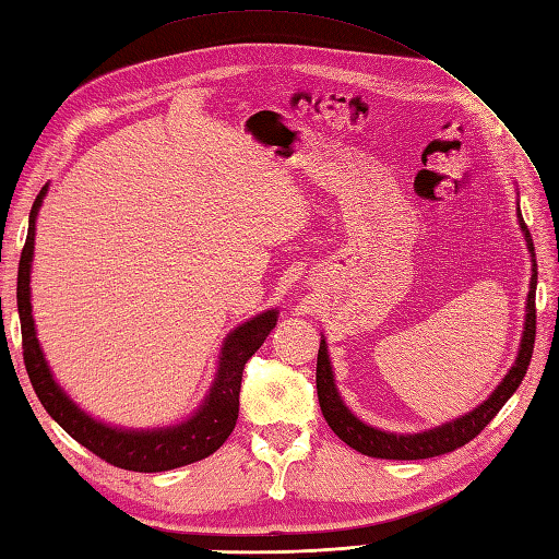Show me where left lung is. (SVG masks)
<instances>
[{
    "label": "left lung",
    "mask_w": 559,
    "mask_h": 559,
    "mask_svg": "<svg viewBox=\"0 0 559 559\" xmlns=\"http://www.w3.org/2000/svg\"><path fill=\"white\" fill-rule=\"evenodd\" d=\"M519 225L526 237V247L531 251L533 261V276H531V290L526 298V324H523V336L519 346V356L509 368L504 380L499 382L497 390L491 395L477 404L473 412L463 414L453 421H445L436 429L421 431V433H390L380 431L376 426H368L360 421L356 414L346 407L342 395L334 385V370L330 352H326V342H320V352H317V397H320V407L330 429L342 439L346 445H352L354 451L382 457V461H421V457H436L443 453H451L455 448L469 443L475 436L485 429V426L497 417L499 409L504 407L507 400L519 390L523 376H526L533 344H535V286H538V264H535V247L526 223H523L519 211Z\"/></svg>",
    "instance_id": "1"
}]
</instances>
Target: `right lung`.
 <instances>
[{"label": "right lung", "mask_w": 559, "mask_h": 559, "mask_svg": "<svg viewBox=\"0 0 559 559\" xmlns=\"http://www.w3.org/2000/svg\"><path fill=\"white\" fill-rule=\"evenodd\" d=\"M48 186H43L36 195L28 217V235L24 251L19 261V281H16V305L21 320V344H24V364L43 407L50 417L68 431L76 443L90 448L102 461L116 467L133 469V473H162L189 465L203 457L213 455L227 436L233 433L239 414V388H242L245 364L259 352L266 342L273 326L278 322V310H266L251 317L245 324L227 334L221 360H217V373L211 390L191 419L177 426H164V429H118V426L104 424L90 417L84 409L68 397L58 382H55L48 360L40 352L36 324L31 314V261H33V239H36V215L46 199Z\"/></svg>", "instance_id": "1"}]
</instances>
